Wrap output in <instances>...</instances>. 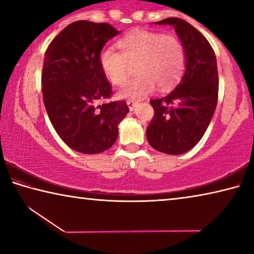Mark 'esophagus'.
Listing matches in <instances>:
<instances>
[{"label": "esophagus", "mask_w": 254, "mask_h": 254, "mask_svg": "<svg viewBox=\"0 0 254 254\" xmlns=\"http://www.w3.org/2000/svg\"><path fill=\"white\" fill-rule=\"evenodd\" d=\"M127 106H128V109H130V111H133V110H134V107L136 106L137 102H136V101H133V100H128V101L127 102Z\"/></svg>", "instance_id": "1"}]
</instances>
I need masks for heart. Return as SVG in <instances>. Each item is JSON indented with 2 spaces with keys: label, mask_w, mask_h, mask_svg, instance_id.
Here are the masks:
<instances>
[{
  "label": "heart",
  "mask_w": 254,
  "mask_h": 254,
  "mask_svg": "<svg viewBox=\"0 0 254 254\" xmlns=\"http://www.w3.org/2000/svg\"><path fill=\"white\" fill-rule=\"evenodd\" d=\"M120 51L102 49L100 65L113 85H122L132 72L139 74L120 89V96L139 98L151 93L156 85L167 91L178 83L186 67V51L174 34L135 30L118 42Z\"/></svg>",
  "instance_id": "1"
}]
</instances>
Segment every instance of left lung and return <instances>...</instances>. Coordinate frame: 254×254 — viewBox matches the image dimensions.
I'll list each match as a JSON object with an SVG mask.
<instances>
[{"label":"left lung","mask_w":254,"mask_h":254,"mask_svg":"<svg viewBox=\"0 0 254 254\" xmlns=\"http://www.w3.org/2000/svg\"><path fill=\"white\" fill-rule=\"evenodd\" d=\"M156 23L174 25L186 51V71L173 92L150 100L154 115L147 139L158 151L182 154L199 142L216 109V57L207 39L187 21L168 18Z\"/></svg>","instance_id":"8db88e82"}]
</instances>
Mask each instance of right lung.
<instances>
[{
  "instance_id": "right-lung-1",
  "label": "right lung",
  "mask_w": 254,
  "mask_h": 254,
  "mask_svg": "<svg viewBox=\"0 0 254 254\" xmlns=\"http://www.w3.org/2000/svg\"><path fill=\"white\" fill-rule=\"evenodd\" d=\"M117 34L109 23L76 21L46 50L41 74L46 111L58 135L77 152L95 154L110 149L128 112L124 101L98 104L112 95L100 54Z\"/></svg>"
}]
</instances>
